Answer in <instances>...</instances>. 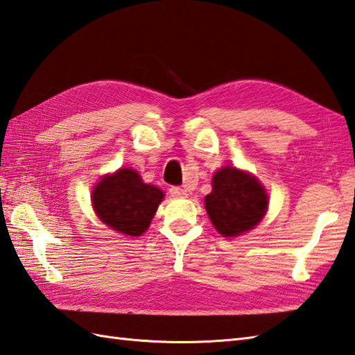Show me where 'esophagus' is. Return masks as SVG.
I'll return each mask as SVG.
<instances>
[{
  "instance_id": "34e87169",
  "label": "esophagus",
  "mask_w": 355,
  "mask_h": 355,
  "mask_svg": "<svg viewBox=\"0 0 355 355\" xmlns=\"http://www.w3.org/2000/svg\"><path fill=\"white\" fill-rule=\"evenodd\" d=\"M169 193H171V196H174V198H186L187 196V192L184 191V189L178 187V186H172L169 189Z\"/></svg>"
}]
</instances>
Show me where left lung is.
Listing matches in <instances>:
<instances>
[{
    "label": "left lung",
    "mask_w": 355,
    "mask_h": 355,
    "mask_svg": "<svg viewBox=\"0 0 355 355\" xmlns=\"http://www.w3.org/2000/svg\"><path fill=\"white\" fill-rule=\"evenodd\" d=\"M213 191L204 204L213 227L224 237L250 232L266 215L269 196L250 172L224 166L211 178Z\"/></svg>",
    "instance_id": "obj_1"
}]
</instances>
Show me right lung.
Returning a JSON list of instances; mask_svg holds the SVG:
<instances>
[{"mask_svg":"<svg viewBox=\"0 0 355 355\" xmlns=\"http://www.w3.org/2000/svg\"><path fill=\"white\" fill-rule=\"evenodd\" d=\"M163 198L160 189L144 183L135 169L121 168L95 186L92 205L107 227L137 237L150 227Z\"/></svg>","mask_w":355,"mask_h":355,"instance_id":"1","label":"right lung"}]
</instances>
